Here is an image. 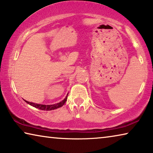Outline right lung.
<instances>
[{
    "instance_id": "obj_1",
    "label": "right lung",
    "mask_w": 153,
    "mask_h": 153,
    "mask_svg": "<svg viewBox=\"0 0 153 153\" xmlns=\"http://www.w3.org/2000/svg\"><path fill=\"white\" fill-rule=\"evenodd\" d=\"M68 94L66 97H65L64 99H63L62 101H61L60 102H58L57 104H54V105H40V104H37V103H34V102H29V101L25 100V101L28 104H29L31 106L37 108V109H41V110H44V111H51V110H53L55 109H57V108H59L61 107H62L63 105L65 104V102H66L67 98H68Z\"/></svg>"
}]
</instances>
